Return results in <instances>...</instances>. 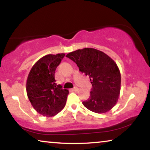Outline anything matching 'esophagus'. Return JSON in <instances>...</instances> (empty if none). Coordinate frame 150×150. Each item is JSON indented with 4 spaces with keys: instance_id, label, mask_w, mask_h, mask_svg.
Returning a JSON list of instances; mask_svg holds the SVG:
<instances>
[{
    "instance_id": "34e87169",
    "label": "esophagus",
    "mask_w": 150,
    "mask_h": 150,
    "mask_svg": "<svg viewBox=\"0 0 150 150\" xmlns=\"http://www.w3.org/2000/svg\"><path fill=\"white\" fill-rule=\"evenodd\" d=\"M78 90H79V88H78L77 87H74L72 89V91H78Z\"/></svg>"
}]
</instances>
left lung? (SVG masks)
Wrapping results in <instances>:
<instances>
[{"instance_id":"1","label":"left lung","mask_w":150,"mask_h":150,"mask_svg":"<svg viewBox=\"0 0 150 150\" xmlns=\"http://www.w3.org/2000/svg\"><path fill=\"white\" fill-rule=\"evenodd\" d=\"M66 57L90 78L92 88L83 105L96 113L111 109L117 102L121 87L120 71L115 62L104 52L90 48L69 52Z\"/></svg>"}]
</instances>
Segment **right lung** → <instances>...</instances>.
Returning a JSON list of instances; mask_svg holds the SVG:
<instances>
[{"label":"right lung","instance_id":"right-lung-1","mask_svg":"<svg viewBox=\"0 0 150 150\" xmlns=\"http://www.w3.org/2000/svg\"><path fill=\"white\" fill-rule=\"evenodd\" d=\"M64 53L48 54L32 67L26 81V93L35 110L43 116L52 117L65 107L68 90L57 85L54 73Z\"/></svg>","mask_w":150,"mask_h":150}]
</instances>
